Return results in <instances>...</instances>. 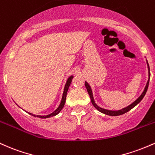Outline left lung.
Listing matches in <instances>:
<instances>
[{
  "label": "left lung",
  "mask_w": 155,
  "mask_h": 155,
  "mask_svg": "<svg viewBox=\"0 0 155 155\" xmlns=\"http://www.w3.org/2000/svg\"><path fill=\"white\" fill-rule=\"evenodd\" d=\"M147 65H148V69H149V80H148V81H147V86H146V87H145V89H144V91H143V93L141 94V95H140V96L135 101V102H133V103H132L131 105H130L129 106H127V107H124V108L121 109V110H106V109L102 108V107H99V106L97 105L96 103H95L94 100V97H93V94H92V91H91V87H90L89 85H88V83L86 81V82H85V86H86L87 91H88V94H89V96H90V98H91L92 105L94 106L95 108H96L97 110H98L99 111H100V112L102 113V114H106V115L116 116L122 115V114H125V113L128 112V111L131 110L132 108H133V107H135V105H138L139 102H140V101L142 100V99L143 98L144 96H145L146 93H147V91L148 87H149V79H150V69H149V64H148L147 61Z\"/></svg>",
  "instance_id": "obj_1"
}]
</instances>
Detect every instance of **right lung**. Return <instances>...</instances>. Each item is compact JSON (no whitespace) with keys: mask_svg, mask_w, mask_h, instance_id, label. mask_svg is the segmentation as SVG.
<instances>
[{"mask_svg":"<svg viewBox=\"0 0 155 155\" xmlns=\"http://www.w3.org/2000/svg\"><path fill=\"white\" fill-rule=\"evenodd\" d=\"M73 78V76H70L68 78V80H67V83H66L65 85V87H64V93H63V96H62V100L61 101V103L60 105H59L58 108L55 110L54 112H53L52 114H49V115H47V116H38V115H34V114H30V113H28L29 114H31V115L35 116V117H39L40 119H47V118H50V117H53V116H56L57 114H59V112H60L61 110H62V108L64 107V104H65V102H66V97H67V91H68V89H69V87L70 86V83H72V80Z\"/></svg>","mask_w":155,"mask_h":155,"instance_id":"add662e5","label":"right lung"}]
</instances>
